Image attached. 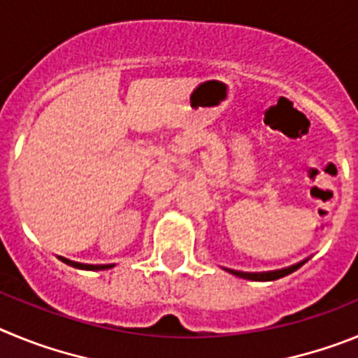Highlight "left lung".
<instances>
[{"instance_id": "1", "label": "left lung", "mask_w": 358, "mask_h": 358, "mask_svg": "<svg viewBox=\"0 0 358 358\" xmlns=\"http://www.w3.org/2000/svg\"><path fill=\"white\" fill-rule=\"evenodd\" d=\"M306 260L299 262V264L292 265V267H287V268H278V271H268V273H242V271H231V268H227L231 274H235V276L238 278H243V280H252V281H273V280H278V278H283L287 276V274L294 273V271H297V268L301 267L303 264H305Z\"/></svg>"}]
</instances>
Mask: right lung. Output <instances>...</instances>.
I'll return each instance as SVG.
<instances>
[{"instance_id": "1", "label": "right lung", "mask_w": 358, "mask_h": 358, "mask_svg": "<svg viewBox=\"0 0 358 358\" xmlns=\"http://www.w3.org/2000/svg\"><path fill=\"white\" fill-rule=\"evenodd\" d=\"M64 264L71 265L75 268H84V271H103V268H109L113 265H85V264H78V262H71V260H66V258H61Z\"/></svg>"}]
</instances>
